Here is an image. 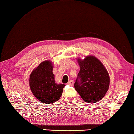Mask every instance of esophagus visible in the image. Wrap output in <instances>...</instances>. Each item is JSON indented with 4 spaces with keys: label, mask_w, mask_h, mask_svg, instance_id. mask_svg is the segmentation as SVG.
<instances>
[{
    "label": "esophagus",
    "mask_w": 134,
    "mask_h": 134,
    "mask_svg": "<svg viewBox=\"0 0 134 134\" xmlns=\"http://www.w3.org/2000/svg\"><path fill=\"white\" fill-rule=\"evenodd\" d=\"M68 84L70 85V86H72V85L74 84V81L72 80H69V82H68Z\"/></svg>",
    "instance_id": "obj_1"
}]
</instances>
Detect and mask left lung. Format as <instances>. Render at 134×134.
Segmentation results:
<instances>
[{
    "mask_svg": "<svg viewBox=\"0 0 134 134\" xmlns=\"http://www.w3.org/2000/svg\"><path fill=\"white\" fill-rule=\"evenodd\" d=\"M80 71L74 83V88L81 98L88 103L100 100L106 94L109 86V76L103 64L93 56L84 60H77Z\"/></svg>",
    "mask_w": 134,
    "mask_h": 134,
    "instance_id": "8db88e82",
    "label": "left lung"
}]
</instances>
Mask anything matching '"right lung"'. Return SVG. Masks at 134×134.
<instances>
[{"label": "right lung", "mask_w": 134, "mask_h": 134, "mask_svg": "<svg viewBox=\"0 0 134 134\" xmlns=\"http://www.w3.org/2000/svg\"><path fill=\"white\" fill-rule=\"evenodd\" d=\"M51 62L44 61L32 71L30 76V87L34 96L46 104L58 101L65 85L55 83Z\"/></svg>", "instance_id": "add662e5"}]
</instances>
